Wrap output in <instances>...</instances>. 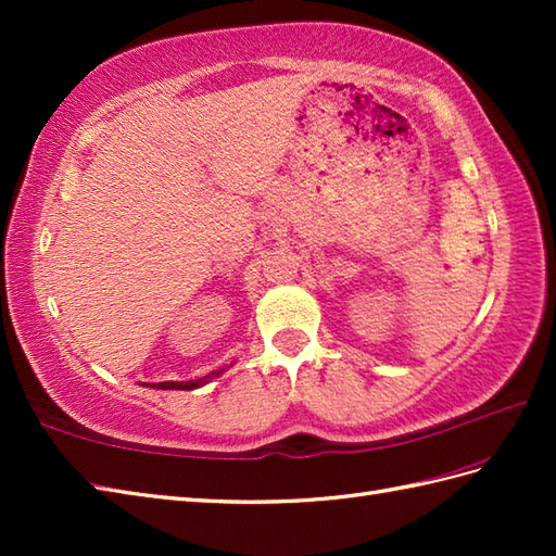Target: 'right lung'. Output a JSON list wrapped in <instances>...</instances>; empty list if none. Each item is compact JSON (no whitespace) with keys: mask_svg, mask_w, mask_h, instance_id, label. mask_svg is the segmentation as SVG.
<instances>
[{"mask_svg":"<svg viewBox=\"0 0 556 556\" xmlns=\"http://www.w3.org/2000/svg\"><path fill=\"white\" fill-rule=\"evenodd\" d=\"M224 372V368L222 370H212L210 375H205V377H198V380H188V382H157V384H150V387H155V389H198V387H203V384H207L212 377H219ZM148 387V384H146Z\"/></svg>","mask_w":556,"mask_h":556,"instance_id":"right-lung-1","label":"right lung"}]
</instances>
